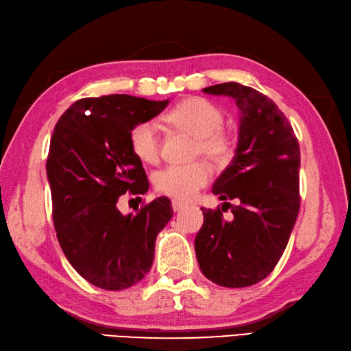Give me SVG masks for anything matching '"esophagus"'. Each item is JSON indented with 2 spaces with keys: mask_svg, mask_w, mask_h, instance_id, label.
<instances>
[{
  "mask_svg": "<svg viewBox=\"0 0 351 351\" xmlns=\"http://www.w3.org/2000/svg\"><path fill=\"white\" fill-rule=\"evenodd\" d=\"M171 207H173L175 212H180V210H182L186 206H184V204L180 202V201H173V202H171Z\"/></svg>",
  "mask_w": 351,
  "mask_h": 351,
  "instance_id": "1",
  "label": "esophagus"
}]
</instances>
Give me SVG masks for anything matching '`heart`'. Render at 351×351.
I'll return each mask as SVG.
<instances>
[{"instance_id":"1","label":"heart","mask_w":351,"mask_h":351,"mask_svg":"<svg viewBox=\"0 0 351 351\" xmlns=\"http://www.w3.org/2000/svg\"><path fill=\"white\" fill-rule=\"evenodd\" d=\"M167 121L196 136V154L210 161L222 164L230 159L233 152L232 139L221 129L224 113L206 98L192 97L182 99L167 113ZM132 154L139 161L155 164L159 158V129L154 119H144L132 127L129 133ZM212 171L206 162L170 164L158 170L154 176L155 189L159 193L187 201L210 181Z\"/></svg>"}]
</instances>
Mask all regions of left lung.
I'll return each mask as SVG.
<instances>
[{"instance_id":"obj_1","label":"left lung","mask_w":351,"mask_h":351,"mask_svg":"<svg viewBox=\"0 0 351 351\" xmlns=\"http://www.w3.org/2000/svg\"><path fill=\"white\" fill-rule=\"evenodd\" d=\"M202 90L230 97L239 109L234 156L212 189L221 201L234 199L237 206L201 208L195 252L204 276L239 289L263 281L282 256L301 206V154L289 119L265 95L239 82ZM226 206L232 208V221L221 218Z\"/></svg>"}]
</instances>
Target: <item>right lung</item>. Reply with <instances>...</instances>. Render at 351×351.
I'll list each match as a JSON object with an SVG mask.
<instances>
[{"label": "right lung", "instance_id": "obj_1", "mask_svg": "<svg viewBox=\"0 0 351 351\" xmlns=\"http://www.w3.org/2000/svg\"><path fill=\"white\" fill-rule=\"evenodd\" d=\"M169 104L130 95L82 98L61 114L47 156L53 224L66 258L104 290H124L147 275L158 233L173 215L169 197L123 215L118 197L149 190L129 133Z\"/></svg>", "mask_w": 351, "mask_h": 351}]
</instances>
